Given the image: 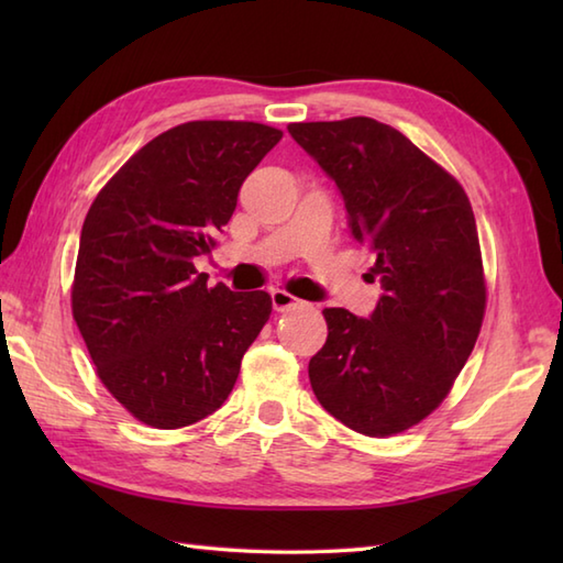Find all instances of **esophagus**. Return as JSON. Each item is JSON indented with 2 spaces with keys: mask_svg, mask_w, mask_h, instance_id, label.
Listing matches in <instances>:
<instances>
[{
  "mask_svg": "<svg viewBox=\"0 0 563 563\" xmlns=\"http://www.w3.org/2000/svg\"><path fill=\"white\" fill-rule=\"evenodd\" d=\"M271 302H273V309L275 312H290V309H300V307H305V302L302 300H297L295 295H290V292H285V290H271Z\"/></svg>",
  "mask_w": 563,
  "mask_h": 563,
  "instance_id": "1",
  "label": "esophagus"
}]
</instances>
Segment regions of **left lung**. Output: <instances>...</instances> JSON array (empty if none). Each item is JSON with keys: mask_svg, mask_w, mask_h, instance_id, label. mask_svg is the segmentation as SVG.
<instances>
[{"mask_svg": "<svg viewBox=\"0 0 563 563\" xmlns=\"http://www.w3.org/2000/svg\"><path fill=\"white\" fill-rule=\"evenodd\" d=\"M288 133L336 184L382 285L367 319L324 309L329 336L309 361V382L357 433H401L448 397L479 336L486 285L470 198L409 137L373 118L292 123Z\"/></svg>", "mask_w": 563, "mask_h": 563, "instance_id": "left-lung-1", "label": "left lung"}]
</instances>
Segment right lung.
I'll return each instance as SVG.
<instances>
[{
	"instance_id": "1",
	"label": "right lung",
	"mask_w": 563,
	"mask_h": 563,
	"mask_svg": "<svg viewBox=\"0 0 563 563\" xmlns=\"http://www.w3.org/2000/svg\"><path fill=\"white\" fill-rule=\"evenodd\" d=\"M280 137L246 121L176 125L91 202L71 314L106 389L142 423L172 430L218 411L271 317L268 292L208 288L194 258L210 254Z\"/></svg>"
}]
</instances>
